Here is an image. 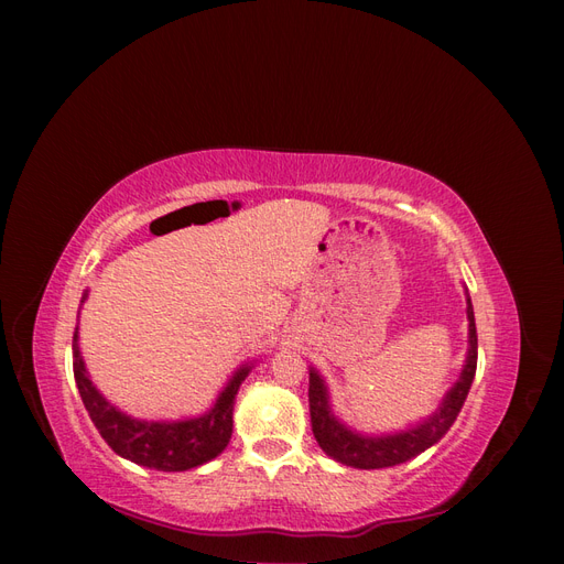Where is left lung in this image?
Returning <instances> with one entry per match:
<instances>
[{
    "label": "left lung",
    "instance_id": "1",
    "mask_svg": "<svg viewBox=\"0 0 564 564\" xmlns=\"http://www.w3.org/2000/svg\"><path fill=\"white\" fill-rule=\"evenodd\" d=\"M466 317H468V350L464 367L458 371V379L452 388L442 395L435 412L425 416L423 421L406 425L402 431L392 433H362L348 425L344 419H338L332 406V392L327 381L319 373L317 367H311L308 379V402H311V423L313 435L322 452L332 456L334 460L350 468L360 470H379L404 464L414 456L431 449L433 445L445 437L452 429L460 406H464L468 390L475 379L477 367V332H475V315L473 303L466 289Z\"/></svg>",
    "mask_w": 564,
    "mask_h": 564
}]
</instances>
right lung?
<instances>
[{
    "instance_id": "obj_1",
    "label": "right lung",
    "mask_w": 564,
    "mask_h": 564,
    "mask_svg": "<svg viewBox=\"0 0 564 564\" xmlns=\"http://www.w3.org/2000/svg\"><path fill=\"white\" fill-rule=\"evenodd\" d=\"M87 299L89 289L82 294L79 313ZM256 362L259 360H249L237 367L204 414L148 421L122 412L94 386L79 348V319L73 336V371L77 390L100 437L108 442L115 454L131 460V464L164 473H181L204 466L228 447L237 390H240Z\"/></svg>"
}]
</instances>
